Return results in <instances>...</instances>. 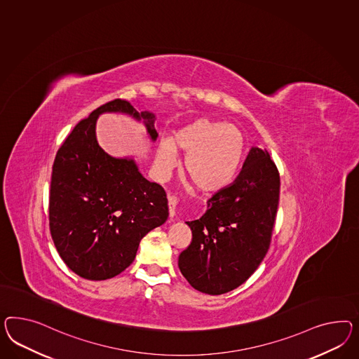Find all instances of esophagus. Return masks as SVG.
Returning <instances> with one entry per match:
<instances>
[{
  "label": "esophagus",
  "mask_w": 359,
  "mask_h": 359,
  "mask_svg": "<svg viewBox=\"0 0 359 359\" xmlns=\"http://www.w3.org/2000/svg\"><path fill=\"white\" fill-rule=\"evenodd\" d=\"M167 200H168V212H170V217H174L175 215V208H176V197L174 194H168L167 196Z\"/></svg>",
  "instance_id": "esophagus-1"
}]
</instances>
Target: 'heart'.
<instances>
[{
  "label": "heart",
  "instance_id": "b5f03b06",
  "mask_svg": "<svg viewBox=\"0 0 359 359\" xmlns=\"http://www.w3.org/2000/svg\"><path fill=\"white\" fill-rule=\"evenodd\" d=\"M176 150L184 153V174L203 192H217L233 182L242 162L244 138L235 126L198 118L183 126L172 141L165 140L156 151V168L165 175L176 163Z\"/></svg>",
  "mask_w": 359,
  "mask_h": 359
}]
</instances>
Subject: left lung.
<instances>
[{"label":"left lung","instance_id":"obj_1","mask_svg":"<svg viewBox=\"0 0 359 359\" xmlns=\"http://www.w3.org/2000/svg\"><path fill=\"white\" fill-rule=\"evenodd\" d=\"M280 185L269 153L253 147L233 184L209 198L200 219L187 222L192 242L179 255V269L192 287L219 295L252 276L271 245Z\"/></svg>","mask_w":359,"mask_h":359}]
</instances>
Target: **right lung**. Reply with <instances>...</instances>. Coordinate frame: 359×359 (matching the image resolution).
Returning a JSON list of instances; mask_svg holds the SVG:
<instances>
[{"label":"right lung","mask_w":359,"mask_h":359,"mask_svg":"<svg viewBox=\"0 0 359 359\" xmlns=\"http://www.w3.org/2000/svg\"><path fill=\"white\" fill-rule=\"evenodd\" d=\"M103 112L144 120L155 141V115L115 99L81 120L57 150L49 191V230L60 257L79 277L112 278L133 262L141 239L165 222L168 205L162 185L138 171L133 159L104 153L95 137Z\"/></svg>","instance_id":"add662e5"}]
</instances>
